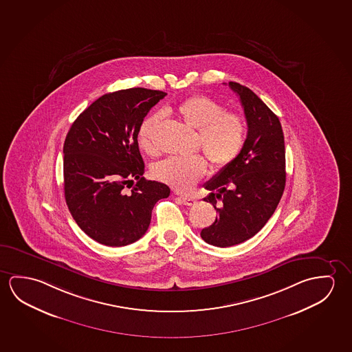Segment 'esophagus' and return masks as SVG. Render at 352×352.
<instances>
[{
    "mask_svg": "<svg viewBox=\"0 0 352 352\" xmlns=\"http://www.w3.org/2000/svg\"><path fill=\"white\" fill-rule=\"evenodd\" d=\"M179 199H181V201L184 203V206H188V207H192V206H195V203H197L195 198H192V197H184V195H181V197H179Z\"/></svg>",
    "mask_w": 352,
    "mask_h": 352,
    "instance_id": "esophagus-1",
    "label": "esophagus"
}]
</instances>
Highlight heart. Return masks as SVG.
I'll use <instances>...</instances> for the list:
<instances>
[{
  "label": "heart",
  "mask_w": 352,
  "mask_h": 352,
  "mask_svg": "<svg viewBox=\"0 0 352 352\" xmlns=\"http://www.w3.org/2000/svg\"><path fill=\"white\" fill-rule=\"evenodd\" d=\"M187 126L198 129V144L215 168H223L239 157L245 140V118L240 113L225 111L221 102L207 95H192L175 107ZM162 113L154 112L142 121L138 129L140 145L148 153L154 151V133ZM207 171L201 155L170 157L153 166V176L177 190H190Z\"/></svg>",
  "instance_id": "b5f03b06"
}]
</instances>
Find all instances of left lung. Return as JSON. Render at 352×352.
Masks as SVG:
<instances>
[{"label":"left lung","instance_id":"obj_1","mask_svg":"<svg viewBox=\"0 0 352 352\" xmlns=\"http://www.w3.org/2000/svg\"><path fill=\"white\" fill-rule=\"evenodd\" d=\"M229 87L240 98L248 132L239 157L204 184L212 190L204 201L212 203L218 217L201 232L207 243L223 248L261 231L278 207L286 181L279 118L250 88L236 82ZM218 200L221 208L216 207Z\"/></svg>","mask_w":352,"mask_h":352}]
</instances>
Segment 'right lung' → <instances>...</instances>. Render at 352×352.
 I'll list each match as a JSON object with an SVG mask.
<instances>
[{
    "label": "right lung",
    "instance_id": "add662e5",
    "mask_svg": "<svg viewBox=\"0 0 352 352\" xmlns=\"http://www.w3.org/2000/svg\"><path fill=\"white\" fill-rule=\"evenodd\" d=\"M165 95L145 88L102 95L68 131L63 144L66 203L79 228L101 245L121 247L140 240L155 203L170 195L166 184L143 177L138 146L140 123ZM126 188H131L129 194Z\"/></svg>",
    "mask_w": 352,
    "mask_h": 352
}]
</instances>
